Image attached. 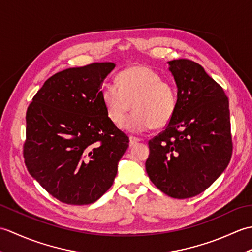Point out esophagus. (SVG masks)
Returning a JSON list of instances; mask_svg holds the SVG:
<instances>
[{
	"instance_id": "obj_1",
	"label": "esophagus",
	"mask_w": 252,
	"mask_h": 252,
	"mask_svg": "<svg viewBox=\"0 0 252 252\" xmlns=\"http://www.w3.org/2000/svg\"><path fill=\"white\" fill-rule=\"evenodd\" d=\"M142 140L141 138H137V137H134V136H130V146H133L134 144L141 142Z\"/></svg>"
}]
</instances>
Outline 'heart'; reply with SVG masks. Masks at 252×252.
Wrapping results in <instances>:
<instances>
[{
  "instance_id": "b5f03b06",
  "label": "heart",
  "mask_w": 252,
  "mask_h": 252,
  "mask_svg": "<svg viewBox=\"0 0 252 252\" xmlns=\"http://www.w3.org/2000/svg\"><path fill=\"white\" fill-rule=\"evenodd\" d=\"M117 82H107L100 89V98L107 116L116 123L125 119L123 129L143 133L153 127H163L173 119L178 108V94L174 85L145 66H131L118 74Z\"/></svg>"
}]
</instances>
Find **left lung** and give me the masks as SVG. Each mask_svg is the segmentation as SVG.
Wrapping results in <instances>:
<instances>
[{
  "label": "left lung",
  "instance_id": "left-lung-1",
  "mask_svg": "<svg viewBox=\"0 0 252 252\" xmlns=\"http://www.w3.org/2000/svg\"><path fill=\"white\" fill-rule=\"evenodd\" d=\"M178 87V108L165 130L148 142L145 167L155 186L176 199L206 190L232 157L228 98L199 63H168Z\"/></svg>",
  "mask_w": 252,
  "mask_h": 252
}]
</instances>
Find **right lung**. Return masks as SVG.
<instances>
[{"label":"right lung","mask_w":252,"mask_h":252,"mask_svg":"<svg viewBox=\"0 0 252 252\" xmlns=\"http://www.w3.org/2000/svg\"><path fill=\"white\" fill-rule=\"evenodd\" d=\"M114 63L68 68L44 82L26 114L24 158L33 179L67 205H90L110 189L129 137L100 98Z\"/></svg>","instance_id":"1"}]
</instances>
